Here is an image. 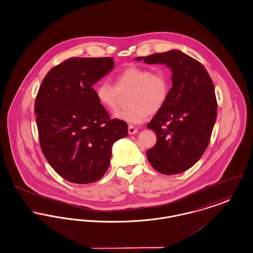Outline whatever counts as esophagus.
<instances>
[{
	"mask_svg": "<svg viewBox=\"0 0 253 253\" xmlns=\"http://www.w3.org/2000/svg\"><path fill=\"white\" fill-rule=\"evenodd\" d=\"M128 133L130 134H134L135 133H137V128H135L134 126H132V125H130L129 127H128Z\"/></svg>",
	"mask_w": 253,
	"mask_h": 253,
	"instance_id": "34e87169",
	"label": "esophagus"
}]
</instances>
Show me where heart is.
I'll return each instance as SVG.
<instances>
[{
	"mask_svg": "<svg viewBox=\"0 0 253 253\" xmlns=\"http://www.w3.org/2000/svg\"><path fill=\"white\" fill-rule=\"evenodd\" d=\"M170 89V79L166 73L131 66L116 76V85L105 79L100 80L94 87V94L99 104L115 112L119 109L122 95L130 92V107L119 111L115 117L130 124H140L150 114H156L164 108Z\"/></svg>",
	"mask_w": 253,
	"mask_h": 253,
	"instance_id": "obj_1",
	"label": "heart"
}]
</instances>
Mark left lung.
Listing matches in <instances>:
<instances>
[{"mask_svg": "<svg viewBox=\"0 0 253 253\" xmlns=\"http://www.w3.org/2000/svg\"><path fill=\"white\" fill-rule=\"evenodd\" d=\"M136 60L164 64L173 72L169 98L147 125L157 143L146 153L150 164L164 175L188 170L208 148L217 119V99L206 68L173 49Z\"/></svg>", "mask_w": 253, "mask_h": 253, "instance_id": "8db88e82", "label": "left lung"}]
</instances>
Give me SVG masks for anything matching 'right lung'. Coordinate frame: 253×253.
Instances as JSON below:
<instances>
[{"label":"right lung","mask_w":253,"mask_h":253,"mask_svg":"<svg viewBox=\"0 0 253 253\" xmlns=\"http://www.w3.org/2000/svg\"><path fill=\"white\" fill-rule=\"evenodd\" d=\"M111 57H72L43 79L34 112L46 161L68 181L86 184L106 173L112 146L128 134L127 123L111 119L92 85L114 68Z\"/></svg>","instance_id":"obj_1"}]
</instances>
